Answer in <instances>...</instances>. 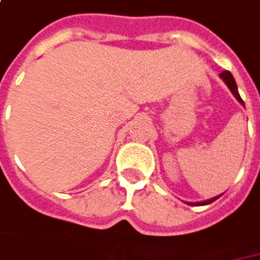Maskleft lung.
<instances>
[{"label":"left lung","mask_w":260,"mask_h":260,"mask_svg":"<svg viewBox=\"0 0 260 260\" xmlns=\"http://www.w3.org/2000/svg\"><path fill=\"white\" fill-rule=\"evenodd\" d=\"M220 78L223 79V82H224L225 85H227V88L232 91V94L235 95V98L240 103V104L245 107V103H243V100L240 98V94H239V91H237V85H236V81L235 78H233V75L229 72V71H224V72H221L220 74ZM220 195H217V197H213V198H210V200H205V201H198V203H186L188 205H207V204H211L213 201H215L217 198H218Z\"/></svg>","instance_id":"left-lung-1"}]
</instances>
